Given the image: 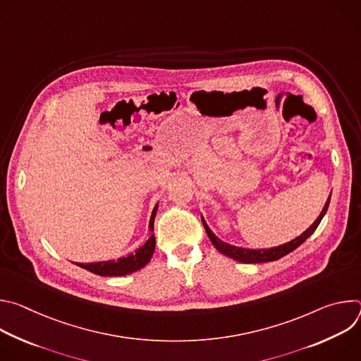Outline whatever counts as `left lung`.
<instances>
[{
  "label": "left lung",
  "mask_w": 361,
  "mask_h": 361,
  "mask_svg": "<svg viewBox=\"0 0 361 361\" xmlns=\"http://www.w3.org/2000/svg\"><path fill=\"white\" fill-rule=\"evenodd\" d=\"M330 197H331V192H330ZM330 197L329 200L326 201V205L324 209L322 210L320 216L317 217V220L308 227L302 234H300L297 238L291 240L290 243H286V244H281L279 247H273V248H264V250H247V248H240V247H234V245H230L224 241H221L219 237H216L213 234V231L209 228V226L205 224L204 219L201 217V221H202V226L205 228V233H207L209 238L212 240L213 245L224 255L230 257V259L235 260V262H240V263H245V264H254V263H267V262H276L279 259H281V257H284L286 254L291 252L293 250H295L300 244H302L308 237H310L316 228L319 227L322 219L324 217L327 209H329V204H330Z\"/></svg>",
  "instance_id": "1"
}]
</instances>
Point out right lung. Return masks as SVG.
<instances>
[{
	"instance_id": "1",
	"label": "right lung",
	"mask_w": 361,
	"mask_h": 361,
	"mask_svg": "<svg viewBox=\"0 0 361 361\" xmlns=\"http://www.w3.org/2000/svg\"><path fill=\"white\" fill-rule=\"evenodd\" d=\"M157 207L159 205H156L152 210V214H151V219H149V231L152 233L154 231V217H156V213H157ZM154 248H156V238H154V235H151L147 243L140 247L134 254H130L127 257H121V259H118L117 262H98V263H78L77 266L94 273V274H98V276H107V277H113V276H126V274H130V273H134L140 269H142L152 257V252H154Z\"/></svg>"
}]
</instances>
